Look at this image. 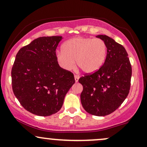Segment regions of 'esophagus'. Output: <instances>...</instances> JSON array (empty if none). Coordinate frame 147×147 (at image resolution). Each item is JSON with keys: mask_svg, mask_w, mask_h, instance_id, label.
Instances as JSON below:
<instances>
[{"mask_svg": "<svg viewBox=\"0 0 147 147\" xmlns=\"http://www.w3.org/2000/svg\"><path fill=\"white\" fill-rule=\"evenodd\" d=\"M79 79V75H75V82H78Z\"/></svg>", "mask_w": 147, "mask_h": 147, "instance_id": "1", "label": "esophagus"}]
</instances>
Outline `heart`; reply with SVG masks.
Here are the masks:
<instances>
[{
  "label": "heart",
  "instance_id": "obj_1",
  "mask_svg": "<svg viewBox=\"0 0 147 147\" xmlns=\"http://www.w3.org/2000/svg\"><path fill=\"white\" fill-rule=\"evenodd\" d=\"M57 51L56 60L63 70L70 71L77 66L86 73H92L101 68L106 59L107 48L100 38L76 37L70 39Z\"/></svg>",
  "mask_w": 147,
  "mask_h": 147
}]
</instances>
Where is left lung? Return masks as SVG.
<instances>
[{"label":"left lung","mask_w":147,"mask_h":147,"mask_svg":"<svg viewBox=\"0 0 147 147\" xmlns=\"http://www.w3.org/2000/svg\"><path fill=\"white\" fill-rule=\"evenodd\" d=\"M96 38L105 42L106 59L101 68L79 79L83 86L81 102L88 113L104 116L121 106L129 92L131 65L126 50L121 45L105 35Z\"/></svg>","instance_id":"obj_1"}]
</instances>
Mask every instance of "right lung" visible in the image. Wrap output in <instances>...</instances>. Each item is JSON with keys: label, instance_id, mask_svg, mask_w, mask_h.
Segmentation results:
<instances>
[{"label": "right lung", "instance_id": "add662e5", "mask_svg": "<svg viewBox=\"0 0 147 147\" xmlns=\"http://www.w3.org/2000/svg\"><path fill=\"white\" fill-rule=\"evenodd\" d=\"M61 36L40 37L19 50L11 69L14 95L28 112L40 116L55 114L75 84L74 75L56 60Z\"/></svg>", "mask_w": 147, "mask_h": 147}]
</instances>
